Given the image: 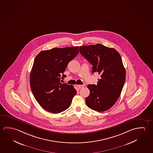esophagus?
I'll return each instance as SVG.
<instances>
[{"label":"esophagus","instance_id":"34e87169","mask_svg":"<svg viewBox=\"0 0 153 153\" xmlns=\"http://www.w3.org/2000/svg\"><path fill=\"white\" fill-rule=\"evenodd\" d=\"M84 86V85H78L77 87L78 88H83Z\"/></svg>","mask_w":153,"mask_h":153}]
</instances>
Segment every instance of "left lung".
Returning <instances> with one entry per match:
<instances>
[{"label":"left lung","instance_id":"8db88e82","mask_svg":"<svg viewBox=\"0 0 153 153\" xmlns=\"http://www.w3.org/2000/svg\"><path fill=\"white\" fill-rule=\"evenodd\" d=\"M79 52L92 65V73L101 78L97 85L89 84L88 107L99 112L112 107L120 97L125 83L126 71L120 54L115 49L100 44L79 47Z\"/></svg>","mask_w":153,"mask_h":153}]
</instances>
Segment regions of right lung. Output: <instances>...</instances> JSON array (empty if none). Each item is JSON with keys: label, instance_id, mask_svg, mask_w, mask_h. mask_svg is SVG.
<instances>
[{"label": "right lung", "instance_id": "1", "mask_svg": "<svg viewBox=\"0 0 153 153\" xmlns=\"http://www.w3.org/2000/svg\"><path fill=\"white\" fill-rule=\"evenodd\" d=\"M78 47L53 48L42 51L34 60L30 75V88L40 106L51 113L62 112L70 106L76 90L60 83L68 63L78 54Z\"/></svg>", "mask_w": 153, "mask_h": 153}]
</instances>
